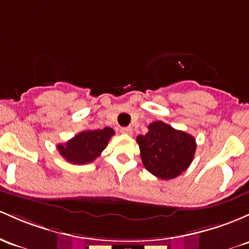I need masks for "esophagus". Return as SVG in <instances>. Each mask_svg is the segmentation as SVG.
Segmentation results:
<instances>
[{
  "label": "esophagus",
  "instance_id": "obj_1",
  "mask_svg": "<svg viewBox=\"0 0 249 249\" xmlns=\"http://www.w3.org/2000/svg\"><path fill=\"white\" fill-rule=\"evenodd\" d=\"M120 133H123L125 136H131L132 135V129L131 127H122L120 129Z\"/></svg>",
  "mask_w": 249,
  "mask_h": 249
}]
</instances>
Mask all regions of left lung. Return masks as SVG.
I'll return each mask as SVG.
<instances>
[{"label":"left lung","instance_id":"8db88e82","mask_svg":"<svg viewBox=\"0 0 249 249\" xmlns=\"http://www.w3.org/2000/svg\"><path fill=\"white\" fill-rule=\"evenodd\" d=\"M147 133L139 135L137 143L143 165L160 179H171L189 168L196 151L193 136L163 122H154Z\"/></svg>","mask_w":249,"mask_h":249}]
</instances>
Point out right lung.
Instances as JSON below:
<instances>
[{
	"label": "right lung",
	"instance_id": "add662e5",
	"mask_svg": "<svg viewBox=\"0 0 249 249\" xmlns=\"http://www.w3.org/2000/svg\"><path fill=\"white\" fill-rule=\"evenodd\" d=\"M114 135L111 127L103 130H86L78 133L65 144H59L60 155L72 164H87L93 162L102 155L103 150L107 146L108 141Z\"/></svg>",
	"mask_w": 249,
	"mask_h": 249
}]
</instances>
